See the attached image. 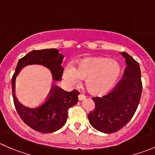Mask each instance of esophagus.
<instances>
[{"mask_svg":"<svg viewBox=\"0 0 155 155\" xmlns=\"http://www.w3.org/2000/svg\"><path fill=\"white\" fill-rule=\"evenodd\" d=\"M85 97H86V96H85V94H82V93H81V94H79V101L83 100V99H85Z\"/></svg>","mask_w":155,"mask_h":155,"instance_id":"obj_1","label":"esophagus"}]
</instances>
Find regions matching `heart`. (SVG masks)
Returning a JSON list of instances; mask_svg holds the SVG:
<instances>
[{"label": "heart", "mask_w": 155, "mask_h": 155, "mask_svg": "<svg viewBox=\"0 0 155 155\" xmlns=\"http://www.w3.org/2000/svg\"><path fill=\"white\" fill-rule=\"evenodd\" d=\"M121 73L117 62L108 58H90L82 61L77 70L69 67L65 76L70 82L76 84L85 79L87 89L91 94H102L109 91L117 82Z\"/></svg>", "instance_id": "b5f03b06"}]
</instances>
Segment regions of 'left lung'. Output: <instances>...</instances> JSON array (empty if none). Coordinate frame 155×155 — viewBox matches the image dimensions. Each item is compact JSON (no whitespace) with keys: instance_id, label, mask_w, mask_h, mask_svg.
Listing matches in <instances>:
<instances>
[{"instance_id":"1","label":"left lung","mask_w":155,"mask_h":155,"mask_svg":"<svg viewBox=\"0 0 155 155\" xmlns=\"http://www.w3.org/2000/svg\"><path fill=\"white\" fill-rule=\"evenodd\" d=\"M121 54L127 63L124 76L107 94L92 97L95 107L88 115L90 124L104 133L121 130L136 113L142 95L139 63L127 52Z\"/></svg>"}]
</instances>
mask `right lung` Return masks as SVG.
Returning a JSON list of instances; mask_svg holds the SVG:
<instances>
[{"label":"right lung","mask_w":155,"mask_h":155,"mask_svg":"<svg viewBox=\"0 0 155 155\" xmlns=\"http://www.w3.org/2000/svg\"><path fill=\"white\" fill-rule=\"evenodd\" d=\"M64 58L55 48L34 50L19 59L12 77L13 103L21 119L30 128L42 133H51L60 130L67 122L68 110L78 102L79 92L76 89L66 91L53 85L45 101L35 108H28L19 102L15 95V79L21 68L30 64H41L51 71L53 79L61 80L64 68Z\"/></svg>","instance_id":"obj_1"}]
</instances>
